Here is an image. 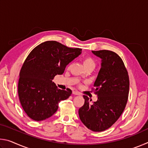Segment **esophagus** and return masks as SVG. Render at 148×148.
Returning a JSON list of instances; mask_svg holds the SVG:
<instances>
[{"instance_id": "obj_1", "label": "esophagus", "mask_w": 148, "mask_h": 148, "mask_svg": "<svg viewBox=\"0 0 148 148\" xmlns=\"http://www.w3.org/2000/svg\"><path fill=\"white\" fill-rule=\"evenodd\" d=\"M72 94H74L75 95H80L79 92L76 91H72Z\"/></svg>"}]
</instances>
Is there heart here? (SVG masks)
Masks as SVG:
<instances>
[{"instance_id": "obj_1", "label": "heart", "mask_w": 148, "mask_h": 148, "mask_svg": "<svg viewBox=\"0 0 148 148\" xmlns=\"http://www.w3.org/2000/svg\"><path fill=\"white\" fill-rule=\"evenodd\" d=\"M83 62L86 68H88V67H92V68H95V62L94 61V59L92 58L91 57H86L83 60ZM71 66V64H70L69 65L68 68H70ZM82 77H85L84 75H82Z\"/></svg>"}]
</instances>
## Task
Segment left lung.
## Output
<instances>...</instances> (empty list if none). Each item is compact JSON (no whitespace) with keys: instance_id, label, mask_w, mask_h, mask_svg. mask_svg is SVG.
<instances>
[{"instance_id":"8db88e82","label":"left lung","mask_w":148,"mask_h":148,"mask_svg":"<svg viewBox=\"0 0 148 148\" xmlns=\"http://www.w3.org/2000/svg\"><path fill=\"white\" fill-rule=\"evenodd\" d=\"M92 53L102 59L94 84L98 100L91 103V100L84 95V104L78 113L87 128L101 132L112 126L124 111L128 100L129 77L123 61L115 52L99 50Z\"/></svg>"}]
</instances>
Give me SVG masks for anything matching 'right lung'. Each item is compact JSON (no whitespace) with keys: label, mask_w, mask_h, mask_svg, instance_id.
Here are the masks:
<instances>
[{"label":"right lung","mask_w":148,"mask_h":148,"mask_svg":"<svg viewBox=\"0 0 148 148\" xmlns=\"http://www.w3.org/2000/svg\"><path fill=\"white\" fill-rule=\"evenodd\" d=\"M82 49L71 48L56 41H46L32 50L19 72L18 95L22 108L30 118L43 121L56 113L60 101L72 91L57 88L52 82L64 73L66 65L78 57Z\"/></svg>","instance_id":"1"}]
</instances>
